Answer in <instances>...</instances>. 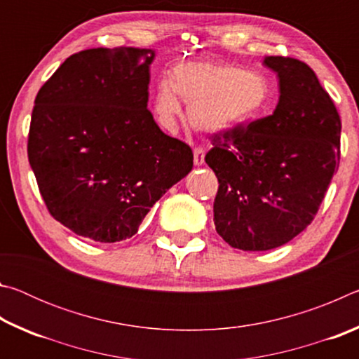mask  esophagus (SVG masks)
<instances>
[{
  "label": "esophagus",
  "instance_id": "34e87169",
  "mask_svg": "<svg viewBox=\"0 0 359 359\" xmlns=\"http://www.w3.org/2000/svg\"><path fill=\"white\" fill-rule=\"evenodd\" d=\"M204 156H205V150L201 147H196L193 150V161L196 166H201L204 163Z\"/></svg>",
  "mask_w": 359,
  "mask_h": 359
}]
</instances>
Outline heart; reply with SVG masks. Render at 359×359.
Returning a JSON list of instances; mask_svg holds the SVG:
<instances>
[{"label":"heart","mask_w":359,"mask_h":359,"mask_svg":"<svg viewBox=\"0 0 359 359\" xmlns=\"http://www.w3.org/2000/svg\"><path fill=\"white\" fill-rule=\"evenodd\" d=\"M180 100L190 107L194 125L223 131L263 115L271 101V83L259 71L238 65L182 62L171 76L158 83L154 111L163 125L171 126L182 112Z\"/></svg>","instance_id":"b5f03b06"}]
</instances>
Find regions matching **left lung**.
I'll return each mask as SVG.
<instances>
[{
	"mask_svg": "<svg viewBox=\"0 0 359 359\" xmlns=\"http://www.w3.org/2000/svg\"><path fill=\"white\" fill-rule=\"evenodd\" d=\"M280 98L272 115L212 135L217 233L231 247L287 244L317 215L340 161V117L315 72L296 58L266 57Z\"/></svg>",
	"mask_w": 359,
	"mask_h": 359,
	"instance_id": "left-lung-1",
	"label": "left lung"
}]
</instances>
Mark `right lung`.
<instances>
[{
  "label": "right lung",
  "mask_w": 359,
  "mask_h": 359,
  "mask_svg": "<svg viewBox=\"0 0 359 359\" xmlns=\"http://www.w3.org/2000/svg\"><path fill=\"white\" fill-rule=\"evenodd\" d=\"M155 52L98 47L74 53L36 95L28 160L47 210L95 242L130 239L191 171L190 145L147 109Z\"/></svg>",
  "instance_id": "1"
}]
</instances>
